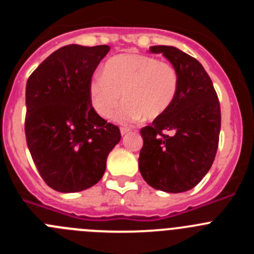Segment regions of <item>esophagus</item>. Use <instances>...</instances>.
Returning <instances> with one entry per match:
<instances>
[{"instance_id":"1","label":"esophagus","mask_w":254,"mask_h":254,"mask_svg":"<svg viewBox=\"0 0 254 254\" xmlns=\"http://www.w3.org/2000/svg\"><path fill=\"white\" fill-rule=\"evenodd\" d=\"M129 131H131L129 128H121V134H122V136H125V134L128 133Z\"/></svg>"}]
</instances>
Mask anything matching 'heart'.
Segmentation results:
<instances>
[{"mask_svg": "<svg viewBox=\"0 0 254 254\" xmlns=\"http://www.w3.org/2000/svg\"><path fill=\"white\" fill-rule=\"evenodd\" d=\"M179 87L177 69L167 62L138 53H123L111 58L104 72H98L89 84V96L94 111L102 118L114 116L118 123H134L145 116L154 120L169 109Z\"/></svg>", "mask_w": 254, "mask_h": 254, "instance_id": "1", "label": "heart"}]
</instances>
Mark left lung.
<instances>
[{"label":"left lung","instance_id":"8db88e82","mask_svg":"<svg viewBox=\"0 0 254 254\" xmlns=\"http://www.w3.org/2000/svg\"><path fill=\"white\" fill-rule=\"evenodd\" d=\"M177 69L179 87L169 109L141 129L138 169L149 186L168 193L193 188L207 174L219 145L220 103L196 58L172 46L150 47Z\"/></svg>","mask_w":254,"mask_h":254}]
</instances>
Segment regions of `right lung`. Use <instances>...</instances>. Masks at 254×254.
<instances>
[{
	"mask_svg": "<svg viewBox=\"0 0 254 254\" xmlns=\"http://www.w3.org/2000/svg\"><path fill=\"white\" fill-rule=\"evenodd\" d=\"M109 49L62 47L26 82V143L42 178L58 192L96 185L121 140L120 128L94 111L89 96L94 71Z\"/></svg>",
	"mask_w": 254,
	"mask_h": 254,
	"instance_id": "right-lung-1",
	"label": "right lung"
}]
</instances>
